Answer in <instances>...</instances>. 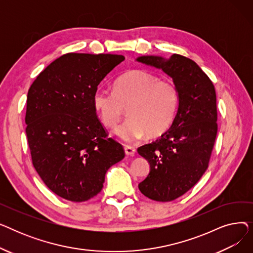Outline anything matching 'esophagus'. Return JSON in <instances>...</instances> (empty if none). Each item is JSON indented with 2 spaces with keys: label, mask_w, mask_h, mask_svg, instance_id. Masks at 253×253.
I'll return each mask as SVG.
<instances>
[{
  "label": "esophagus",
  "mask_w": 253,
  "mask_h": 253,
  "mask_svg": "<svg viewBox=\"0 0 253 253\" xmlns=\"http://www.w3.org/2000/svg\"><path fill=\"white\" fill-rule=\"evenodd\" d=\"M124 151H125V154L128 156H133L136 152L135 149L133 147H131V145H125Z\"/></svg>",
  "instance_id": "34e87169"
}]
</instances>
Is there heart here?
Segmentation results:
<instances>
[{
  "mask_svg": "<svg viewBox=\"0 0 253 253\" xmlns=\"http://www.w3.org/2000/svg\"><path fill=\"white\" fill-rule=\"evenodd\" d=\"M92 101L101 123L109 128L117 125L128 108L129 118L115 133L125 141H134L145 133L159 136L170 128L178 108V90L170 80L134 70L116 80L114 92L97 89Z\"/></svg>",
  "mask_w": 253,
  "mask_h": 253,
  "instance_id": "heart-1",
  "label": "heart"
}]
</instances>
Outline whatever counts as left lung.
<instances>
[{"label": "left lung", "mask_w": 253, "mask_h": 253, "mask_svg": "<svg viewBox=\"0 0 253 253\" xmlns=\"http://www.w3.org/2000/svg\"><path fill=\"white\" fill-rule=\"evenodd\" d=\"M136 60L162 70L178 90L171 127L160 138L137 149L151 167L138 184L139 191L152 200L169 202L191 190L208 168L217 133L215 89L200 66L182 55L168 59L147 55Z\"/></svg>", "instance_id": "obj_1"}]
</instances>
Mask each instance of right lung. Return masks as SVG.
I'll return each mask as SVG.
<instances>
[{
    "label": "right lung",
    "mask_w": 253,
    "mask_h": 253,
    "mask_svg": "<svg viewBox=\"0 0 253 253\" xmlns=\"http://www.w3.org/2000/svg\"><path fill=\"white\" fill-rule=\"evenodd\" d=\"M125 57L68 53L40 73L28 92L25 132L33 165L47 187L72 202L103 188L106 171L125 157L93 106L102 80Z\"/></svg>",
    "instance_id": "obj_1"
}]
</instances>
